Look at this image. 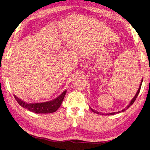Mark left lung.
Listing matches in <instances>:
<instances>
[{"mask_svg":"<svg viewBox=\"0 0 150 150\" xmlns=\"http://www.w3.org/2000/svg\"><path fill=\"white\" fill-rule=\"evenodd\" d=\"M142 81H141V83H140V86H139V89H138V91H137V92L136 93V94H135V96L134 97V98L132 99V100H131V102H130V103H129V105H128L127 107H126V109H123L121 111H118V112H112V113H108V114H103V113H102V112H98V111H96V110H93L92 108H91L90 107V109H91V110L93 111V112H95V113H96V114H102V115H104V114H105V115H114V114H117V113H120V112H124V111L126 110V109H128V108H129L132 104H133L134 103V102L135 101V100H136V98H137V96H138V95H139V92H140V90H141V85H142Z\"/></svg>","mask_w":150,"mask_h":150,"instance_id":"obj_1","label":"left lung"}]
</instances>
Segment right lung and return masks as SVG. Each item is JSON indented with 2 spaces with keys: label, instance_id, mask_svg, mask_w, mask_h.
Masks as SVG:
<instances>
[{
  "label": "right lung",
  "instance_id": "obj_1",
  "mask_svg": "<svg viewBox=\"0 0 150 150\" xmlns=\"http://www.w3.org/2000/svg\"><path fill=\"white\" fill-rule=\"evenodd\" d=\"M66 93H67V90L53 100L49 101V102L36 103H27L23 102L22 100L19 99L15 95H14V96H15L16 100L19 103L20 105L23 108H25V109L31 111V112L36 114H48L55 112L60 107Z\"/></svg>",
  "mask_w": 150,
  "mask_h": 150
}]
</instances>
